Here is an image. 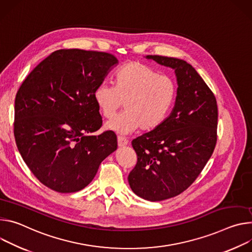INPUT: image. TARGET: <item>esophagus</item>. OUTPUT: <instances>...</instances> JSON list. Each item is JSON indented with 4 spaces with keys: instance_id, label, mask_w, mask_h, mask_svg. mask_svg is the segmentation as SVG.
Wrapping results in <instances>:
<instances>
[{
    "instance_id": "obj_1",
    "label": "esophagus",
    "mask_w": 252,
    "mask_h": 252,
    "mask_svg": "<svg viewBox=\"0 0 252 252\" xmlns=\"http://www.w3.org/2000/svg\"><path fill=\"white\" fill-rule=\"evenodd\" d=\"M128 139L127 138H125L124 136H121V135H119L118 136V145L121 147V146H125V145H127L128 144Z\"/></svg>"
}]
</instances>
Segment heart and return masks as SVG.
I'll use <instances>...</instances> for the list:
<instances>
[{
  "mask_svg": "<svg viewBox=\"0 0 252 252\" xmlns=\"http://www.w3.org/2000/svg\"><path fill=\"white\" fill-rule=\"evenodd\" d=\"M176 98L172 78L139 62L124 65L115 75L114 85L101 83L94 100L105 118H111L124 105L126 110L107 123L109 129L128 133L139 127L152 130L168 116Z\"/></svg>",
  "mask_w": 252,
  "mask_h": 252,
  "instance_id": "obj_1",
  "label": "heart"
}]
</instances>
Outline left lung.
I'll return each instance as SVG.
<instances>
[{
    "instance_id": "1",
    "label": "left lung",
    "mask_w": 252,
    "mask_h": 252,
    "mask_svg": "<svg viewBox=\"0 0 252 252\" xmlns=\"http://www.w3.org/2000/svg\"><path fill=\"white\" fill-rule=\"evenodd\" d=\"M146 58L175 70L177 96L169 117L132 141L137 163L128 181L138 196L161 201L182 193L203 170L217 141L218 109L213 92L186 61Z\"/></svg>"
}]
</instances>
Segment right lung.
<instances>
[{
	"instance_id": "right-lung-1",
	"label": "right lung",
	"mask_w": 252,
	"mask_h": 252,
	"mask_svg": "<svg viewBox=\"0 0 252 252\" xmlns=\"http://www.w3.org/2000/svg\"><path fill=\"white\" fill-rule=\"evenodd\" d=\"M118 63L114 55L80 49L53 52L27 76L15 99L14 135L35 177L60 193L76 192L95 177L117 149L102 127L94 91Z\"/></svg>"
}]
</instances>
